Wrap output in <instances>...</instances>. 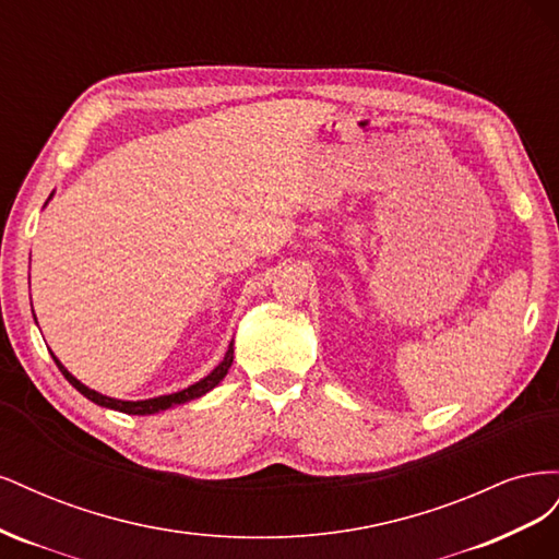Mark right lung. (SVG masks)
I'll use <instances>...</instances> for the list:
<instances>
[{
	"label": "right lung",
	"mask_w": 559,
	"mask_h": 559,
	"mask_svg": "<svg viewBox=\"0 0 559 559\" xmlns=\"http://www.w3.org/2000/svg\"><path fill=\"white\" fill-rule=\"evenodd\" d=\"M50 357H53L56 366L60 368V373L67 378V382H70V384L76 389V392H81L88 401H93V403H97V405H103V408H111V411L126 413V415H154V413L173 408V405H179V403H186V401H193V399H200V396H205L207 392H212V389L226 378L228 368H230V364H233V343L228 345V352H226L224 361L218 364L207 378H202L200 382L181 389V392L156 396V399H144V401H121V399H111V396L99 394V392H95V389H88L86 384L79 382V380L70 373V370H67V368L58 361V357H56L53 352H50Z\"/></svg>",
	"instance_id": "right-lung-1"
}]
</instances>
